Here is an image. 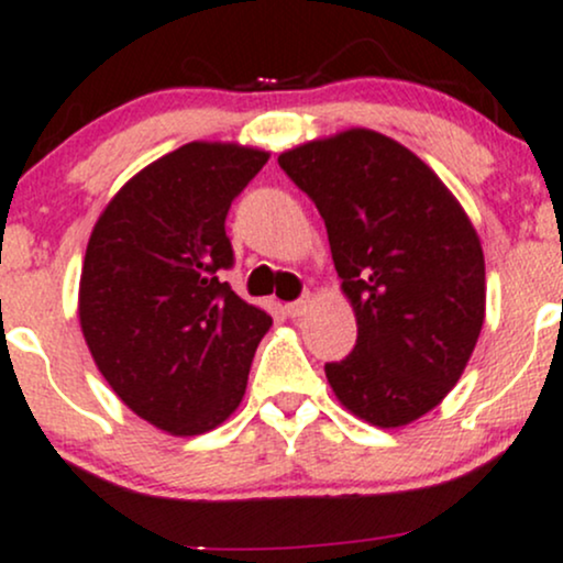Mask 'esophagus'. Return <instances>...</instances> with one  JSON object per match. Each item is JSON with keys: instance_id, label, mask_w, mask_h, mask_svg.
Masks as SVG:
<instances>
[{"instance_id": "34e87169", "label": "esophagus", "mask_w": 563, "mask_h": 563, "mask_svg": "<svg viewBox=\"0 0 563 563\" xmlns=\"http://www.w3.org/2000/svg\"><path fill=\"white\" fill-rule=\"evenodd\" d=\"M307 307H310V299H307V296H301V299L288 301V305H286V312L291 314V318H299V314H305V312H307Z\"/></svg>"}]
</instances>
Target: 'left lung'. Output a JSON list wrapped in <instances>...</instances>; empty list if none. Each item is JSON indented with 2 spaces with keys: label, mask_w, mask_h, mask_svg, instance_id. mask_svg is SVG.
<instances>
[{
  "label": "left lung",
  "mask_w": 563,
  "mask_h": 563,
  "mask_svg": "<svg viewBox=\"0 0 563 563\" xmlns=\"http://www.w3.org/2000/svg\"><path fill=\"white\" fill-rule=\"evenodd\" d=\"M314 202L357 318L355 347L325 376L355 417L400 428L428 413L471 361L486 307L471 219L417 154L374 131L283 152Z\"/></svg>",
  "instance_id": "8db88e82"
}]
</instances>
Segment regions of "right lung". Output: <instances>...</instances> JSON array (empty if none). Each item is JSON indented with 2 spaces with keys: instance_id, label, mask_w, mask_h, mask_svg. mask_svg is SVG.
Instances as JSON below:
<instances>
[{
  "instance_id": "right-lung-1",
  "label": "right lung",
  "mask_w": 563,
  "mask_h": 563,
  "mask_svg": "<svg viewBox=\"0 0 563 563\" xmlns=\"http://www.w3.org/2000/svg\"><path fill=\"white\" fill-rule=\"evenodd\" d=\"M267 152L191 141L133 176L98 219L79 277V323L128 409L200 435L238 409L272 325L224 280L227 213Z\"/></svg>"
}]
</instances>
